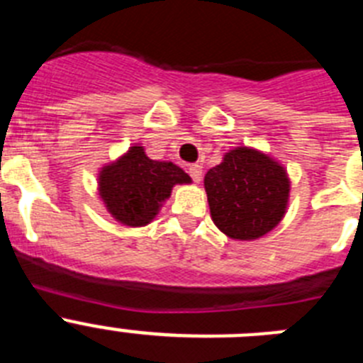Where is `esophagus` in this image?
Listing matches in <instances>:
<instances>
[{"instance_id": "esophagus-1", "label": "esophagus", "mask_w": 363, "mask_h": 363, "mask_svg": "<svg viewBox=\"0 0 363 363\" xmlns=\"http://www.w3.org/2000/svg\"><path fill=\"white\" fill-rule=\"evenodd\" d=\"M187 171H189V174H191V178L198 184V182L201 179V171H203V169H201V165H198V163H192V165L187 167Z\"/></svg>"}]
</instances>
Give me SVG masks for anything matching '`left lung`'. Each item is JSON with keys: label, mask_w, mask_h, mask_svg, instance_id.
<instances>
[{"label": "left lung", "mask_w": 363, "mask_h": 363, "mask_svg": "<svg viewBox=\"0 0 363 363\" xmlns=\"http://www.w3.org/2000/svg\"><path fill=\"white\" fill-rule=\"evenodd\" d=\"M205 191L221 233L234 240H255L284 218L289 179L269 156L240 147L205 174Z\"/></svg>", "instance_id": "1"}]
</instances>
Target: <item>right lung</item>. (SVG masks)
<instances>
[{
  "instance_id": "add662e5",
  "label": "right lung",
  "mask_w": 363,
  "mask_h": 363,
  "mask_svg": "<svg viewBox=\"0 0 363 363\" xmlns=\"http://www.w3.org/2000/svg\"><path fill=\"white\" fill-rule=\"evenodd\" d=\"M189 182L191 178L174 163L156 162L143 152V147H130L123 158L101 171L99 196L118 221L140 227L156 216L176 184Z\"/></svg>"
}]
</instances>
